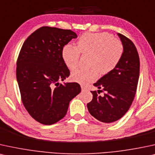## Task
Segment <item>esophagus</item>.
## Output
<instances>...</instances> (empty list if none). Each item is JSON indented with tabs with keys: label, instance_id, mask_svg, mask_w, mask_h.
<instances>
[{
	"label": "esophagus",
	"instance_id": "1",
	"mask_svg": "<svg viewBox=\"0 0 155 155\" xmlns=\"http://www.w3.org/2000/svg\"><path fill=\"white\" fill-rule=\"evenodd\" d=\"M81 89L82 90H87V87H85V86L81 85Z\"/></svg>",
	"mask_w": 155,
	"mask_h": 155
}]
</instances>
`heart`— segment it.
I'll return each instance as SVG.
<instances>
[{"mask_svg":"<svg viewBox=\"0 0 155 155\" xmlns=\"http://www.w3.org/2000/svg\"><path fill=\"white\" fill-rule=\"evenodd\" d=\"M124 45L112 34L107 32L86 33L76 42V47L66 44L62 48L61 57L65 65L74 70L79 64L80 54L90 55L89 69L78 68L71 73L74 81L87 84L102 75L112 71L124 54Z\"/></svg>","mask_w":155,"mask_h":155,"instance_id":"b5f03b06","label":"heart"}]
</instances>
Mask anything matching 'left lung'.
<instances>
[{
  "label": "left lung",
  "instance_id": "obj_1",
  "mask_svg": "<svg viewBox=\"0 0 155 155\" xmlns=\"http://www.w3.org/2000/svg\"><path fill=\"white\" fill-rule=\"evenodd\" d=\"M124 45V54L112 71L105 74L95 84L97 91H91L93 99L87 104L91 116L104 123L121 119L129 110L136 94L140 76V57L133 42L118 34ZM104 91V96L97 94Z\"/></svg>",
  "mask_w": 155,
  "mask_h": 155
}]
</instances>
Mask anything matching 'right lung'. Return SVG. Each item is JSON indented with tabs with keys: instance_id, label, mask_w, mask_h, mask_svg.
<instances>
[{
	"instance_id": "obj_1",
	"label": "right lung",
	"mask_w": 155,
	"mask_h": 155,
	"mask_svg": "<svg viewBox=\"0 0 155 155\" xmlns=\"http://www.w3.org/2000/svg\"><path fill=\"white\" fill-rule=\"evenodd\" d=\"M77 38L71 30L43 26L23 43L16 63V78L25 109L41 124L63 119L69 102L81 92L78 83L59 84L70 74L61 57L62 48Z\"/></svg>"
}]
</instances>
